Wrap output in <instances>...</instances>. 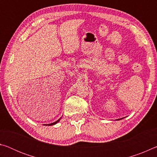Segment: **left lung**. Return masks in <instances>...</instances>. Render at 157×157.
Returning <instances> with one entry per match:
<instances>
[{
    "mask_svg": "<svg viewBox=\"0 0 157 157\" xmlns=\"http://www.w3.org/2000/svg\"><path fill=\"white\" fill-rule=\"evenodd\" d=\"M121 119H123V118H120V119H117V121H119V120H121Z\"/></svg>",
    "mask_w": 157,
    "mask_h": 157,
    "instance_id": "left-lung-1",
    "label": "left lung"
}]
</instances>
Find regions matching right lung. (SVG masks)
<instances>
[{"instance_id":"add662e5","label":"right lung","mask_w":157,"mask_h":157,"mask_svg":"<svg viewBox=\"0 0 157 157\" xmlns=\"http://www.w3.org/2000/svg\"><path fill=\"white\" fill-rule=\"evenodd\" d=\"M61 118H60L59 119V120H57V121H55V122H54V123H50V124H44V125H48V126H50V125H54V124H57V123H58V122H59V121H60V119Z\"/></svg>"}]
</instances>
